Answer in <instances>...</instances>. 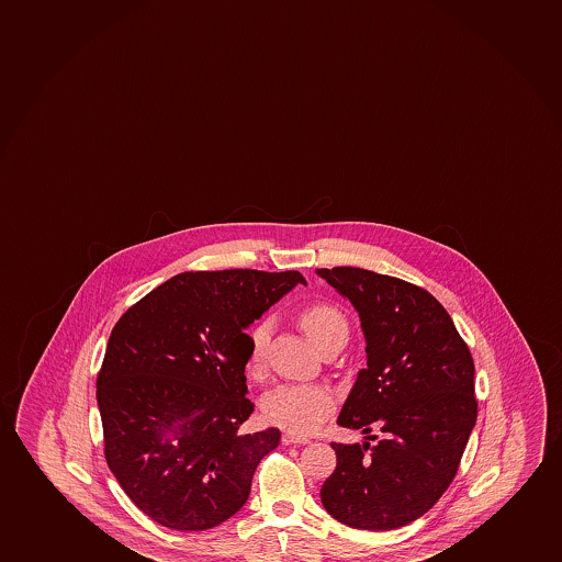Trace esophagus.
Returning <instances> with one entry per match:
<instances>
[{
    "label": "esophagus",
    "mask_w": 562,
    "mask_h": 562,
    "mask_svg": "<svg viewBox=\"0 0 562 562\" xmlns=\"http://www.w3.org/2000/svg\"><path fill=\"white\" fill-rule=\"evenodd\" d=\"M310 440L305 439V437H300V435H294V432H284L283 435V445H307Z\"/></svg>",
    "instance_id": "obj_1"
}]
</instances>
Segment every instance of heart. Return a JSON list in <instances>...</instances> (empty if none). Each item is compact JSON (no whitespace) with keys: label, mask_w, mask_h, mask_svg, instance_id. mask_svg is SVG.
I'll return each instance as SVG.
<instances>
[{"label":"heart","mask_w":562,"mask_h":562,"mask_svg":"<svg viewBox=\"0 0 562 562\" xmlns=\"http://www.w3.org/2000/svg\"><path fill=\"white\" fill-rule=\"evenodd\" d=\"M297 321L316 349H321L324 342L334 337L349 336L347 318L331 305H310L300 313ZM268 339L270 323L262 321L249 334V368H260ZM334 407V394L328 387L318 384H283L271 390L265 400L268 422L296 435H307L318 429Z\"/></svg>","instance_id":"heart-1"}]
</instances>
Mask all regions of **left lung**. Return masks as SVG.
<instances>
[{
	"label": "left lung",
	"mask_w": 562,
	"mask_h": 562,
	"mask_svg": "<svg viewBox=\"0 0 562 562\" xmlns=\"http://www.w3.org/2000/svg\"><path fill=\"white\" fill-rule=\"evenodd\" d=\"M360 316L368 366L356 374L337 424L363 442L337 445L321 501L360 530H394L424 516L452 484L476 424L474 361L429 292L374 271L316 270ZM371 428L383 439L369 446Z\"/></svg>",
	"instance_id": "obj_1"
}]
</instances>
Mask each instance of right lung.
<instances>
[{"label":"right lung","instance_id":"obj_1","mask_svg":"<svg viewBox=\"0 0 562 562\" xmlns=\"http://www.w3.org/2000/svg\"><path fill=\"white\" fill-rule=\"evenodd\" d=\"M305 283L300 271H188L117 321L98 376L104 456L127 497L162 527L206 530L247 503L278 427L239 432L246 329Z\"/></svg>","mask_w":562,"mask_h":562}]
</instances>
